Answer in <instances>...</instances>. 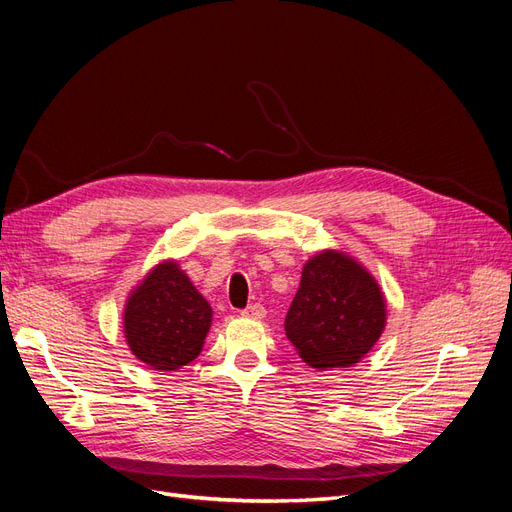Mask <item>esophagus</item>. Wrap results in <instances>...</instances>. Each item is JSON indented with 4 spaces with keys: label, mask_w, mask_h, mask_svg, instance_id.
Returning a JSON list of instances; mask_svg holds the SVG:
<instances>
[{
    "label": "esophagus",
    "mask_w": 512,
    "mask_h": 512,
    "mask_svg": "<svg viewBox=\"0 0 512 512\" xmlns=\"http://www.w3.org/2000/svg\"><path fill=\"white\" fill-rule=\"evenodd\" d=\"M241 316L243 318H252V320H262V318L267 316V312H265V307H262L260 303H254L250 307H245L243 312H241Z\"/></svg>",
    "instance_id": "34e87169"
}]
</instances>
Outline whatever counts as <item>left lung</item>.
Wrapping results in <instances>:
<instances>
[{
    "label": "left lung",
    "instance_id": "obj_1",
    "mask_svg": "<svg viewBox=\"0 0 512 512\" xmlns=\"http://www.w3.org/2000/svg\"><path fill=\"white\" fill-rule=\"evenodd\" d=\"M386 316L384 292L363 262L322 250L303 265L284 329L309 367L346 369L376 346Z\"/></svg>",
    "mask_w": 512,
    "mask_h": 512
}]
</instances>
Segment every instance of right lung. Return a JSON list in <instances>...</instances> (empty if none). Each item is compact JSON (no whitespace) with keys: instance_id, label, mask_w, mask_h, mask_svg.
Masks as SVG:
<instances>
[{"instance_id":"right-lung-1","label":"right lung","mask_w":512,"mask_h":512,"mask_svg":"<svg viewBox=\"0 0 512 512\" xmlns=\"http://www.w3.org/2000/svg\"><path fill=\"white\" fill-rule=\"evenodd\" d=\"M213 309L175 258L153 265L128 292L123 337L138 361L156 371H179L205 346Z\"/></svg>"}]
</instances>
